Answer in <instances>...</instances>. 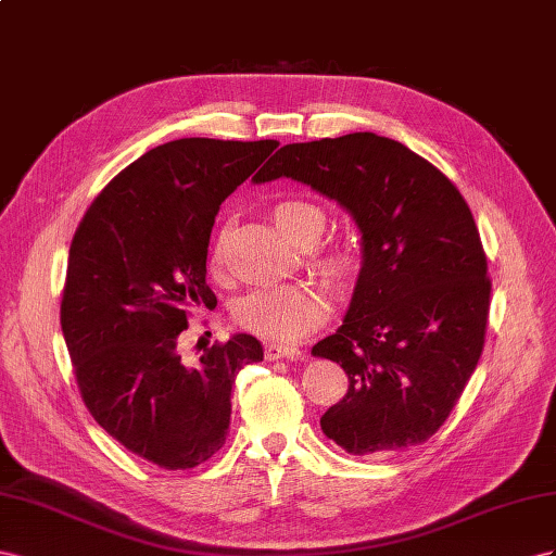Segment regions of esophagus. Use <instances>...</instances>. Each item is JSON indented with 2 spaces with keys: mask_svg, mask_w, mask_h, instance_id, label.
Instances as JSON below:
<instances>
[{
  "mask_svg": "<svg viewBox=\"0 0 556 556\" xmlns=\"http://www.w3.org/2000/svg\"><path fill=\"white\" fill-rule=\"evenodd\" d=\"M303 356L298 346H281V344H267L265 346V358L267 361H281V358H289V361H298Z\"/></svg>",
  "mask_w": 556,
  "mask_h": 556,
  "instance_id": "obj_1",
  "label": "esophagus"
}]
</instances>
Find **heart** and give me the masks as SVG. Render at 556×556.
I'll list each match as a JSON object with an SVG mask.
<instances>
[{
  "label": "heart",
  "instance_id": "b5f03b06",
  "mask_svg": "<svg viewBox=\"0 0 556 556\" xmlns=\"http://www.w3.org/2000/svg\"><path fill=\"white\" fill-rule=\"evenodd\" d=\"M277 228L295 244L316 242L326 228V212L309 200H281L273 207ZM220 256V237L214 242L212 258ZM354 253L349 247L336 244L324 249L319 265L332 277L349 275L354 267ZM328 300L324 291L309 283H287V287L256 289L237 300L232 321L267 342L291 344L324 326Z\"/></svg>",
  "mask_w": 556,
  "mask_h": 556
}]
</instances>
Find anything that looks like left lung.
Here are the masks:
<instances>
[{"label": "left lung", "instance_id": "8db88e82", "mask_svg": "<svg viewBox=\"0 0 556 556\" xmlns=\"http://www.w3.org/2000/svg\"><path fill=\"white\" fill-rule=\"evenodd\" d=\"M338 200L363 235L344 324L312 354L346 372L324 433L358 456L417 447L447 421L478 366L491 279L472 212L426 157L375 132L279 149L253 177Z\"/></svg>", "mask_w": 556, "mask_h": 556}]
</instances>
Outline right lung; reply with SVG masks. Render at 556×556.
<instances>
[{
  "instance_id": "obj_1",
  "label": "right lung",
  "mask_w": 556,
  "mask_h": 556,
  "mask_svg": "<svg viewBox=\"0 0 556 556\" xmlns=\"http://www.w3.org/2000/svg\"><path fill=\"white\" fill-rule=\"evenodd\" d=\"M277 147L167 141L121 169L74 232L60 324L78 391L111 438L165 470L224 447L235 377L263 361L261 342L240 332L186 366L179 336L190 309L216 305L207 247L220 202Z\"/></svg>"
}]
</instances>
